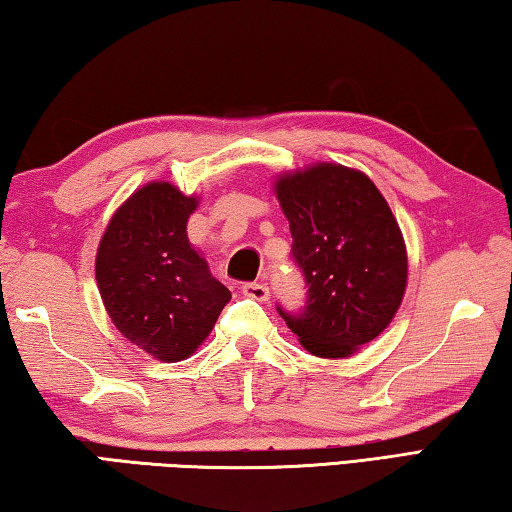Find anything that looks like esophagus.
Masks as SVG:
<instances>
[{"mask_svg":"<svg viewBox=\"0 0 512 512\" xmlns=\"http://www.w3.org/2000/svg\"><path fill=\"white\" fill-rule=\"evenodd\" d=\"M241 291H244V296L253 298V300H259V302L268 300V287H266V284L248 282V284H244V287H241Z\"/></svg>","mask_w":512,"mask_h":512,"instance_id":"obj_1","label":"esophagus"}]
</instances>
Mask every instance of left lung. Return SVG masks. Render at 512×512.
<instances>
[{
    "label": "left lung",
    "instance_id": "obj_1",
    "mask_svg": "<svg viewBox=\"0 0 512 512\" xmlns=\"http://www.w3.org/2000/svg\"><path fill=\"white\" fill-rule=\"evenodd\" d=\"M273 192L309 287L302 314L277 311L314 357H352L402 305L409 257L400 225L366 173L343 164L280 173Z\"/></svg>",
    "mask_w": 512,
    "mask_h": 512
}]
</instances>
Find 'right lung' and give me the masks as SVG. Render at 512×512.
I'll return each mask as SVG.
<instances>
[{
    "instance_id": "add662e5",
    "label": "right lung",
    "mask_w": 512,
    "mask_h": 512,
    "mask_svg": "<svg viewBox=\"0 0 512 512\" xmlns=\"http://www.w3.org/2000/svg\"><path fill=\"white\" fill-rule=\"evenodd\" d=\"M196 207L167 180L146 183L112 214L94 262L112 323L164 363L192 357L232 298L187 239Z\"/></svg>"
}]
</instances>
